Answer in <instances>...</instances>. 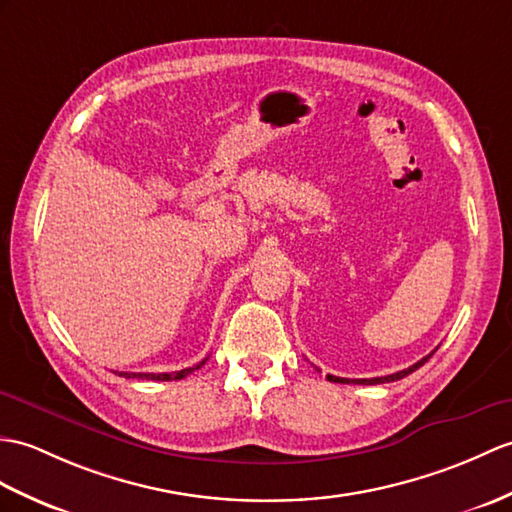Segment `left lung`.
I'll use <instances>...</instances> for the list:
<instances>
[{"instance_id": "obj_1", "label": "left lung", "mask_w": 512, "mask_h": 512, "mask_svg": "<svg viewBox=\"0 0 512 512\" xmlns=\"http://www.w3.org/2000/svg\"><path fill=\"white\" fill-rule=\"evenodd\" d=\"M434 351H436V349H434ZM434 351H432L430 355H425V358H423V360H419L417 364H412V366H408V368H403V371H399V373H392V375H386V377H371V379H347V377H334V375H327V379H329V382H336V384H362V386H373V384L397 382V379L406 377V375H410V373L417 371L419 366H423L427 360L432 358Z\"/></svg>"}]
</instances>
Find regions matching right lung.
Returning <instances> with one entry per match:
<instances>
[{"instance_id": "right-lung-1", "label": "right lung", "mask_w": 512, "mask_h": 512, "mask_svg": "<svg viewBox=\"0 0 512 512\" xmlns=\"http://www.w3.org/2000/svg\"><path fill=\"white\" fill-rule=\"evenodd\" d=\"M207 360H202L200 364H196V366H192V368H183V371H176V373H117L120 377H126V379H130V377H137V379H154V382H172V379H183V377H187L189 373H194L196 368H200L202 364H205Z\"/></svg>"}]
</instances>
